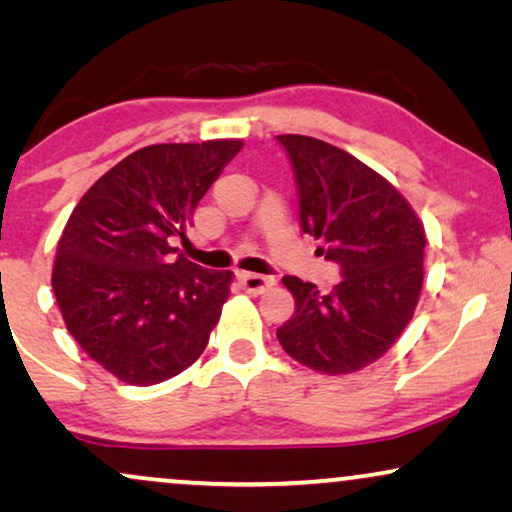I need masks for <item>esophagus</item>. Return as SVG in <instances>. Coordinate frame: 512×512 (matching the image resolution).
Returning <instances> with one entry per match:
<instances>
[{
  "label": "esophagus",
  "instance_id": "esophagus-1",
  "mask_svg": "<svg viewBox=\"0 0 512 512\" xmlns=\"http://www.w3.org/2000/svg\"><path fill=\"white\" fill-rule=\"evenodd\" d=\"M237 282H240L249 293H265L275 284V279L256 275V272H237Z\"/></svg>",
  "mask_w": 512,
  "mask_h": 512
}]
</instances>
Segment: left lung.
<instances>
[{
    "label": "left lung",
    "instance_id": "obj_1",
    "mask_svg": "<svg viewBox=\"0 0 512 512\" xmlns=\"http://www.w3.org/2000/svg\"><path fill=\"white\" fill-rule=\"evenodd\" d=\"M296 172L300 226L340 265L331 293L286 275L296 312L277 328L284 352L324 375L370 366L415 314L424 282V226L382 174L338 146L279 135Z\"/></svg>",
    "mask_w": 512,
    "mask_h": 512
}]
</instances>
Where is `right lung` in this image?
Segmentation results:
<instances>
[{
  "label": "right lung",
  "mask_w": 512,
  "mask_h": 512,
  "mask_svg": "<svg viewBox=\"0 0 512 512\" xmlns=\"http://www.w3.org/2000/svg\"><path fill=\"white\" fill-rule=\"evenodd\" d=\"M242 139L144 146L102 174L58 242L53 291L67 331L125 384L151 387L205 352L233 272L174 258Z\"/></svg>",
  "instance_id": "obj_1"
}]
</instances>
